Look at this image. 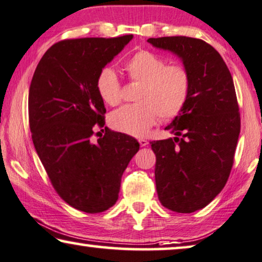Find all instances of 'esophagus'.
<instances>
[{
	"label": "esophagus",
	"mask_w": 262,
	"mask_h": 262,
	"mask_svg": "<svg viewBox=\"0 0 262 262\" xmlns=\"http://www.w3.org/2000/svg\"><path fill=\"white\" fill-rule=\"evenodd\" d=\"M138 143L140 144V146H146L147 144H149V140L145 139V138H139Z\"/></svg>",
	"instance_id": "obj_1"
}]
</instances>
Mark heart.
Segmentation results:
<instances>
[{"label": "heart", "instance_id": "heart-1", "mask_svg": "<svg viewBox=\"0 0 262 262\" xmlns=\"http://www.w3.org/2000/svg\"><path fill=\"white\" fill-rule=\"evenodd\" d=\"M128 81L139 84L136 101L125 105L110 117L116 130L142 137L158 118H175L187 105L191 91V77L184 66L168 61L156 53L139 51L125 63ZM97 91L104 103L111 106L122 101V84L112 68H104L97 77Z\"/></svg>", "mask_w": 262, "mask_h": 262}]
</instances>
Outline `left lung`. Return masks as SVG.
Masks as SVG:
<instances>
[{
  "label": "left lung",
  "instance_id": "left-lung-1",
  "mask_svg": "<svg viewBox=\"0 0 262 262\" xmlns=\"http://www.w3.org/2000/svg\"><path fill=\"white\" fill-rule=\"evenodd\" d=\"M147 42L180 56L191 77L187 105L165 127L175 137L150 144L161 203L176 213H194L220 194L232 171L241 125L233 78L206 41L164 36Z\"/></svg>",
  "mask_w": 262,
  "mask_h": 262
}]
</instances>
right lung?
I'll use <instances>...</instances> for the list:
<instances>
[{
    "mask_svg": "<svg viewBox=\"0 0 262 262\" xmlns=\"http://www.w3.org/2000/svg\"><path fill=\"white\" fill-rule=\"evenodd\" d=\"M132 37L59 41L41 58L30 82L29 127L36 152L58 195L87 214L117 202L124 170L139 150L134 137L106 127L92 140L106 113L97 77Z\"/></svg>",
    "mask_w": 262,
    "mask_h": 262,
    "instance_id": "right-lung-1",
    "label": "right lung"
}]
</instances>
